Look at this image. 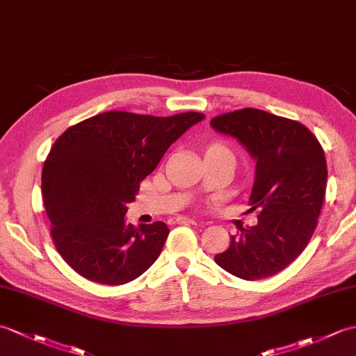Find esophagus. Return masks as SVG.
Wrapping results in <instances>:
<instances>
[{"mask_svg": "<svg viewBox=\"0 0 356 356\" xmlns=\"http://www.w3.org/2000/svg\"><path fill=\"white\" fill-rule=\"evenodd\" d=\"M171 222L172 223H191V225L197 223V220H194V218H191V217H185V216L174 217V218H171Z\"/></svg>", "mask_w": 356, "mask_h": 356, "instance_id": "34e87169", "label": "esophagus"}]
</instances>
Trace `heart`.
<instances>
[{"label":"heart","instance_id":"b5f03b06","mask_svg":"<svg viewBox=\"0 0 356 356\" xmlns=\"http://www.w3.org/2000/svg\"><path fill=\"white\" fill-rule=\"evenodd\" d=\"M208 151H214V153H218V151H225V153H229V151L226 149L223 145H213V147H209ZM208 151H207V153H208Z\"/></svg>","mask_w":356,"mask_h":356}]
</instances>
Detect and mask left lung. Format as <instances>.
Listing matches in <instances>:
<instances>
[{
  "mask_svg": "<svg viewBox=\"0 0 356 356\" xmlns=\"http://www.w3.org/2000/svg\"><path fill=\"white\" fill-rule=\"evenodd\" d=\"M211 127L241 143L255 161L249 203L259 209V223L241 228L214 260L249 282L275 275L305 251L316 228L327 182L324 151L297 120L257 108L225 113Z\"/></svg>",
  "mask_w": 356,
  "mask_h": 356,
  "instance_id": "left-lung-1",
  "label": "left lung"
}]
</instances>
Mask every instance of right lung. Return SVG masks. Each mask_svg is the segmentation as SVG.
Returning a JSON list of instances; mask_svg holds the SVG:
<instances>
[{
    "mask_svg": "<svg viewBox=\"0 0 356 356\" xmlns=\"http://www.w3.org/2000/svg\"><path fill=\"white\" fill-rule=\"evenodd\" d=\"M205 119L188 111L170 118L107 111L59 136L42 168V197L58 252L79 275L125 284L157 257L170 229L163 222H125L139 184L186 130Z\"/></svg>",
    "mask_w": 356,
    "mask_h": 356,
    "instance_id": "1",
    "label": "right lung"
}]
</instances>
